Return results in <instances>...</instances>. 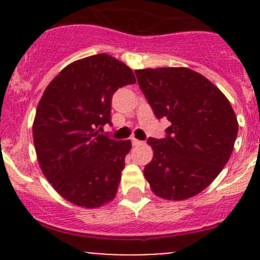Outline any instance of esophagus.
<instances>
[{"label": "esophagus", "instance_id": "1", "mask_svg": "<svg viewBox=\"0 0 260 260\" xmlns=\"http://www.w3.org/2000/svg\"><path fill=\"white\" fill-rule=\"evenodd\" d=\"M132 144L134 145V147H138V145H143L144 144V142H142V140H138L136 138L132 139Z\"/></svg>", "mask_w": 260, "mask_h": 260}]
</instances>
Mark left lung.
<instances>
[{
    "instance_id": "left-lung-1",
    "label": "left lung",
    "mask_w": 260,
    "mask_h": 260,
    "mask_svg": "<svg viewBox=\"0 0 260 260\" xmlns=\"http://www.w3.org/2000/svg\"><path fill=\"white\" fill-rule=\"evenodd\" d=\"M136 76L155 116L171 122L166 138L148 139L154 155L144 177L160 198H192L231 156L238 133L234 109L217 86L189 68H144Z\"/></svg>"
}]
</instances>
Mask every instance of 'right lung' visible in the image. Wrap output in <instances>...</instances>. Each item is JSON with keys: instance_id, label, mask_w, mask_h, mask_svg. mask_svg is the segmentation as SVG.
Returning a JSON list of instances; mask_svg holds the SVG:
<instances>
[{"instance_id": "add662e5", "label": "right lung", "mask_w": 260, "mask_h": 260, "mask_svg": "<svg viewBox=\"0 0 260 260\" xmlns=\"http://www.w3.org/2000/svg\"><path fill=\"white\" fill-rule=\"evenodd\" d=\"M134 83L127 64L99 53L66 66L45 89L32 139L41 171L66 201L94 209L115 199L132 143L98 129L111 124L113 92Z\"/></svg>"}]
</instances>
